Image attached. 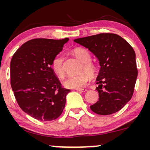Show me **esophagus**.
I'll return each mask as SVG.
<instances>
[{
	"label": "esophagus",
	"mask_w": 150,
	"mask_h": 150,
	"mask_svg": "<svg viewBox=\"0 0 150 150\" xmlns=\"http://www.w3.org/2000/svg\"><path fill=\"white\" fill-rule=\"evenodd\" d=\"M76 91H82V92H85L88 90L86 88H78V89H75Z\"/></svg>",
	"instance_id": "esophagus-1"
}]
</instances>
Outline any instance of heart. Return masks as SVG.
<instances>
[{
    "mask_svg": "<svg viewBox=\"0 0 150 150\" xmlns=\"http://www.w3.org/2000/svg\"><path fill=\"white\" fill-rule=\"evenodd\" d=\"M74 55L82 63L81 72L82 73L75 76H70L64 81V86L68 88H81L84 87L90 80V76L93 77L97 72V67L91 62V56L86 49L83 48H75L72 51ZM51 67L54 73L62 79L65 76V69L64 66V57L58 54L53 59Z\"/></svg>",
    "mask_w": 150,
    "mask_h": 150,
    "instance_id": "1",
    "label": "heart"
}]
</instances>
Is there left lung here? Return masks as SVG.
I'll use <instances>...</instances> for the list:
<instances>
[{
    "label": "left lung",
    "instance_id": "left-lung-1",
    "mask_svg": "<svg viewBox=\"0 0 150 150\" xmlns=\"http://www.w3.org/2000/svg\"><path fill=\"white\" fill-rule=\"evenodd\" d=\"M98 59L101 68L96 78L99 101L90 108L107 115L120 110L133 96L138 70L136 54L131 45L114 33H100L74 40Z\"/></svg>",
    "mask_w": 150,
    "mask_h": 150
}]
</instances>
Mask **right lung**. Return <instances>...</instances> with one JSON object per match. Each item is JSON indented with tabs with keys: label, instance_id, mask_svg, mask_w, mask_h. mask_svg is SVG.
Segmentation results:
<instances>
[{
	"label": "right lung",
	"instance_id": "1",
	"mask_svg": "<svg viewBox=\"0 0 150 150\" xmlns=\"http://www.w3.org/2000/svg\"><path fill=\"white\" fill-rule=\"evenodd\" d=\"M68 40L32 39L11 60V86L15 99L19 107L36 120H55L64 108L70 90L62 86L51 63Z\"/></svg>",
	"mask_w": 150,
	"mask_h": 150
}]
</instances>
